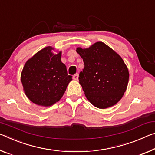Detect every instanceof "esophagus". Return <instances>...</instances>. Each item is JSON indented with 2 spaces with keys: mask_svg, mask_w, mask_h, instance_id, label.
I'll use <instances>...</instances> for the list:
<instances>
[{
  "mask_svg": "<svg viewBox=\"0 0 155 155\" xmlns=\"http://www.w3.org/2000/svg\"><path fill=\"white\" fill-rule=\"evenodd\" d=\"M73 79L76 81L78 80V74H75L73 76Z\"/></svg>",
  "mask_w": 155,
  "mask_h": 155,
  "instance_id": "esophagus-1",
  "label": "esophagus"
}]
</instances>
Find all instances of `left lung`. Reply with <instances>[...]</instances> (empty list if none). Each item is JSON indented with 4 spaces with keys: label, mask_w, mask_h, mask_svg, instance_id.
Masks as SVG:
<instances>
[{
    "label": "left lung",
    "mask_w": 155,
    "mask_h": 155,
    "mask_svg": "<svg viewBox=\"0 0 155 155\" xmlns=\"http://www.w3.org/2000/svg\"><path fill=\"white\" fill-rule=\"evenodd\" d=\"M77 51L85 65L78 79L87 99L101 109L116 104L129 80L128 70L121 56L102 42L87 49L78 48Z\"/></svg>",
    "instance_id": "1"
}]
</instances>
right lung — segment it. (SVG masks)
Returning <instances> with one entry per match:
<instances>
[{"label": "right lung", "mask_w": 155, "mask_h": 155, "mask_svg": "<svg viewBox=\"0 0 155 155\" xmlns=\"http://www.w3.org/2000/svg\"><path fill=\"white\" fill-rule=\"evenodd\" d=\"M46 47L27 61L21 73V82L28 99L42 106L59 101L72 80L61 62V52L54 54Z\"/></svg>", "instance_id": "1"}]
</instances>
